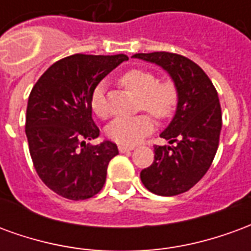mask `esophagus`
<instances>
[{"label": "esophagus", "instance_id": "34e87169", "mask_svg": "<svg viewBox=\"0 0 251 251\" xmlns=\"http://www.w3.org/2000/svg\"><path fill=\"white\" fill-rule=\"evenodd\" d=\"M133 149H134V148H133V147H124V145H120V147H118V151H120L121 153L131 152Z\"/></svg>", "mask_w": 251, "mask_h": 251}]
</instances>
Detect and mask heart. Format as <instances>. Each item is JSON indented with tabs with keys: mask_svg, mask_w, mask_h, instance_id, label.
I'll list each match as a JSON object with an SVG mask.
<instances>
[{
	"mask_svg": "<svg viewBox=\"0 0 251 251\" xmlns=\"http://www.w3.org/2000/svg\"><path fill=\"white\" fill-rule=\"evenodd\" d=\"M124 87L138 97L140 107L157 120H164L172 114L177 94L174 84L168 82L157 83V77L145 70H130L120 79ZM91 107L98 117H104L103 86H98L91 97ZM153 130V122L148 115H137L131 118L114 120L107 127V136L122 145H136Z\"/></svg>",
	"mask_w": 251,
	"mask_h": 251,
	"instance_id": "obj_1",
	"label": "heart"
}]
</instances>
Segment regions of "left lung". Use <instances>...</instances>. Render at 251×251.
<instances>
[{
	"label": "left lung",
	"instance_id": "left-lung-1",
	"mask_svg": "<svg viewBox=\"0 0 251 251\" xmlns=\"http://www.w3.org/2000/svg\"><path fill=\"white\" fill-rule=\"evenodd\" d=\"M131 57L161 67L177 93L176 113L160 134L169 145L154 147V161L142 169V184L160 196L188 191L212 164L219 145L222 111L210 77L188 57L169 52L136 53Z\"/></svg>",
	"mask_w": 251,
	"mask_h": 251
}]
</instances>
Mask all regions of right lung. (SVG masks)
Wrapping results in <instances>:
<instances>
[{"label":"right lung","instance_id":"right-lung-1","mask_svg":"<svg viewBox=\"0 0 251 251\" xmlns=\"http://www.w3.org/2000/svg\"><path fill=\"white\" fill-rule=\"evenodd\" d=\"M126 55L76 53L53 63L28 99L25 133L35 169L43 183L70 200L93 198L103 187L114 142L86 145L99 136L91 117V97Z\"/></svg>","mask_w":251,"mask_h":251}]
</instances>
